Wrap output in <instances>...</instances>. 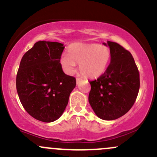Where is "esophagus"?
I'll use <instances>...</instances> for the list:
<instances>
[{"label":"esophagus","instance_id":"esophagus-1","mask_svg":"<svg viewBox=\"0 0 157 157\" xmlns=\"http://www.w3.org/2000/svg\"><path fill=\"white\" fill-rule=\"evenodd\" d=\"M82 79L81 78H76V83H77V85H79V83H80V82H82Z\"/></svg>","mask_w":157,"mask_h":157}]
</instances>
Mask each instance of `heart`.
Returning <instances> with one entry per match:
<instances>
[{"mask_svg":"<svg viewBox=\"0 0 157 157\" xmlns=\"http://www.w3.org/2000/svg\"><path fill=\"white\" fill-rule=\"evenodd\" d=\"M110 59L111 52L108 47L97 43H74L69 48V55H62L60 62L67 74H73L78 63L81 73L93 78L105 72Z\"/></svg>","mask_w":157,"mask_h":157,"instance_id":"obj_1","label":"heart"}]
</instances>
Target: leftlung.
Masks as SVG:
<instances>
[{
	"label": "left lung",
	"instance_id": "1",
	"mask_svg": "<svg viewBox=\"0 0 157 157\" xmlns=\"http://www.w3.org/2000/svg\"><path fill=\"white\" fill-rule=\"evenodd\" d=\"M111 62L105 72L90 81L88 100L95 114L102 120L122 117L132 107L140 87L139 72L132 55L118 43L107 41Z\"/></svg>",
	"mask_w": 157,
	"mask_h": 157
}]
</instances>
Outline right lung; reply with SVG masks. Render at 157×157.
<instances>
[{"instance_id": "right-lung-1", "label": "right lung", "mask_w": 157, "mask_h": 157, "mask_svg": "<svg viewBox=\"0 0 157 157\" xmlns=\"http://www.w3.org/2000/svg\"><path fill=\"white\" fill-rule=\"evenodd\" d=\"M63 44L39 41L23 55L16 75L20 102L33 118L45 123L58 120L68 104L75 78L66 75L60 59Z\"/></svg>"}]
</instances>
